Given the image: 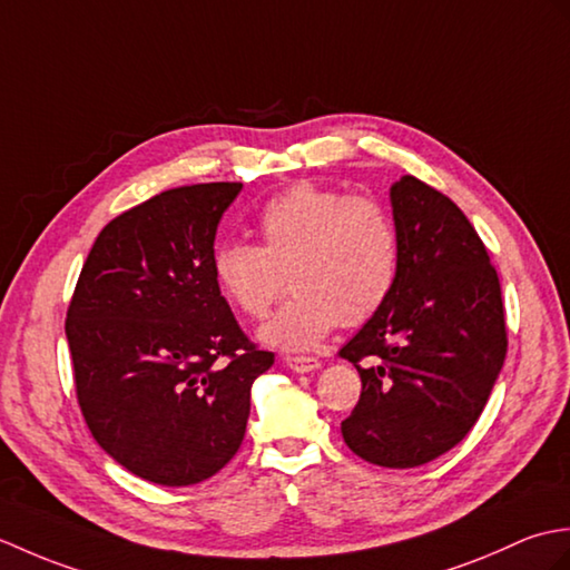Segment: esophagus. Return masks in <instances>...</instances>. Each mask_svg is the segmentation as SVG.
Wrapping results in <instances>:
<instances>
[{"label":"esophagus","mask_w":570,"mask_h":570,"mask_svg":"<svg viewBox=\"0 0 570 570\" xmlns=\"http://www.w3.org/2000/svg\"><path fill=\"white\" fill-rule=\"evenodd\" d=\"M285 365L295 373H312V371H317L322 363L317 358H309V356H287Z\"/></svg>","instance_id":"obj_1"}]
</instances>
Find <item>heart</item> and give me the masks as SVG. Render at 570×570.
<instances>
[{
    "label": "heart",
    "mask_w": 570,
    "mask_h": 570,
    "mask_svg": "<svg viewBox=\"0 0 570 570\" xmlns=\"http://www.w3.org/2000/svg\"><path fill=\"white\" fill-rule=\"evenodd\" d=\"M261 246L224 244L212 271L224 297L261 320L283 295H295L261 328V341L283 351H309L338 322L361 324L385 305L397 277V232L373 197L299 183L258 214Z\"/></svg>",
    "instance_id": "b5f03b06"
}]
</instances>
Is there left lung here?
<instances>
[{"mask_svg":"<svg viewBox=\"0 0 570 570\" xmlns=\"http://www.w3.org/2000/svg\"><path fill=\"white\" fill-rule=\"evenodd\" d=\"M390 207L397 277L385 305L338 351L363 385L341 434L363 461L414 468L471 432L508 334L498 273L465 214L412 175L390 187Z\"/></svg>","mask_w":570,"mask_h":570,"instance_id":"8db88e82","label":"left lung"}]
</instances>
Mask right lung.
I'll return each mask as SVG.
<instances>
[{
    "mask_svg": "<svg viewBox=\"0 0 570 570\" xmlns=\"http://www.w3.org/2000/svg\"><path fill=\"white\" fill-rule=\"evenodd\" d=\"M242 183L168 189L111 219L68 309L75 390L97 444L134 475L180 488L219 473L246 434L250 387L275 356L214 281V236Z\"/></svg>",
    "mask_w": 570,
    "mask_h": 570,
    "instance_id": "obj_1",
    "label": "right lung"
}]
</instances>
